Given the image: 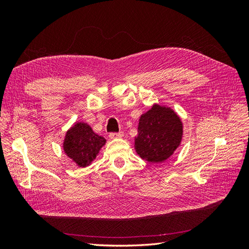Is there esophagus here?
<instances>
[{
    "instance_id": "34e87169",
    "label": "esophagus",
    "mask_w": 249,
    "mask_h": 249,
    "mask_svg": "<svg viewBox=\"0 0 249 249\" xmlns=\"http://www.w3.org/2000/svg\"><path fill=\"white\" fill-rule=\"evenodd\" d=\"M109 137L111 139H116V138H122L124 137V132H118V133H110L109 134Z\"/></svg>"
}]
</instances>
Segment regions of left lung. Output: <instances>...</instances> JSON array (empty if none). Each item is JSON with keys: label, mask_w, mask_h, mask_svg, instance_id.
<instances>
[{"label": "left lung", "mask_w": 249, "mask_h": 249, "mask_svg": "<svg viewBox=\"0 0 249 249\" xmlns=\"http://www.w3.org/2000/svg\"><path fill=\"white\" fill-rule=\"evenodd\" d=\"M182 135L183 124L175 111L154 105L139 119L135 148L143 160L161 163L179 145Z\"/></svg>", "instance_id": "8db88e82"}]
</instances>
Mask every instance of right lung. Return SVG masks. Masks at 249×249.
Masks as SVG:
<instances>
[{
  "label": "right lung",
  "instance_id": "obj_1",
  "mask_svg": "<svg viewBox=\"0 0 249 249\" xmlns=\"http://www.w3.org/2000/svg\"><path fill=\"white\" fill-rule=\"evenodd\" d=\"M106 139L96 135L86 124H76L66 133L63 143L65 154L79 166L85 167L96 158Z\"/></svg>",
  "mask_w": 249,
  "mask_h": 249
}]
</instances>
